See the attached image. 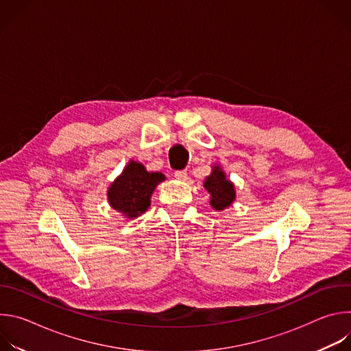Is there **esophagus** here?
I'll return each mask as SVG.
<instances>
[{
    "label": "esophagus",
    "mask_w": 351,
    "mask_h": 351,
    "mask_svg": "<svg viewBox=\"0 0 351 351\" xmlns=\"http://www.w3.org/2000/svg\"><path fill=\"white\" fill-rule=\"evenodd\" d=\"M175 178H176L178 180L184 182V180L187 179V172H186V171H176V172H175Z\"/></svg>",
    "instance_id": "esophagus-1"
}]
</instances>
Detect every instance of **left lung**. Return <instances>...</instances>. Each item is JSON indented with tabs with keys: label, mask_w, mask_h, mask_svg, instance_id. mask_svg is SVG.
<instances>
[{
	"label": "left lung",
	"mask_w": 351,
	"mask_h": 351,
	"mask_svg": "<svg viewBox=\"0 0 351 351\" xmlns=\"http://www.w3.org/2000/svg\"><path fill=\"white\" fill-rule=\"evenodd\" d=\"M204 187L210 193V204L214 210L222 211L228 208L236 198L234 186L230 180L226 179L225 172L221 169L219 165L213 168L211 175L206 179Z\"/></svg>",
	"instance_id": "left-lung-1"
}]
</instances>
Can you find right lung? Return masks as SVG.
<instances>
[{
  "mask_svg": "<svg viewBox=\"0 0 351 351\" xmlns=\"http://www.w3.org/2000/svg\"><path fill=\"white\" fill-rule=\"evenodd\" d=\"M164 180L161 172H148L140 162L130 161L110 186L108 203L126 218H137L147 211L153 191Z\"/></svg>",
  "mask_w": 351,
  "mask_h": 351,
  "instance_id": "add662e5",
  "label": "right lung"
}]
</instances>
